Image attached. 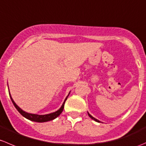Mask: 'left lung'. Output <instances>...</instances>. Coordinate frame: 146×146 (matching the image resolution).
I'll list each match as a JSON object with an SVG mask.
<instances>
[{"instance_id":"1","label":"left lung","mask_w":146,"mask_h":146,"mask_svg":"<svg viewBox=\"0 0 146 146\" xmlns=\"http://www.w3.org/2000/svg\"><path fill=\"white\" fill-rule=\"evenodd\" d=\"M87 113H88V115H89V117H90V118H91V119H93V120H94V121H96V122H98V123H101V121H99V120H98V119H95V118H94V117H93V116H92V115H91V114H90V113H89V112H87Z\"/></svg>"}]
</instances>
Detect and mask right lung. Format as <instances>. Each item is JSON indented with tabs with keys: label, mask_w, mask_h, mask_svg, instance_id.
I'll list each match as a JSON object with an SVG mask.
<instances>
[{
	"label": "right lung",
	"mask_w": 146,
	"mask_h": 146,
	"mask_svg": "<svg viewBox=\"0 0 146 146\" xmlns=\"http://www.w3.org/2000/svg\"><path fill=\"white\" fill-rule=\"evenodd\" d=\"M8 90H9V89H8ZM70 94V93H69V94L67 96V97L65 98V99H64V102H63V104H62V105L61 106V107H60L58 110L56 111H54V112H53V113H48V114H44V115L35 114V113H27V112L23 110L21 108H20L19 106H18V105L15 104V102H14V100L13 99L12 96H11V93H9V95H10V97H11V101H12L13 104L14 106L15 107V109L18 111V112H19V113H21V114L22 115L23 117L25 118V119H28V120L32 121L43 123V122H47V121H52V120H54V119H56L57 116H59L60 114H61V113L62 112L63 109H64V103H65L66 100L67 99V97L69 96Z\"/></svg>",
	"instance_id": "1"
}]
</instances>
